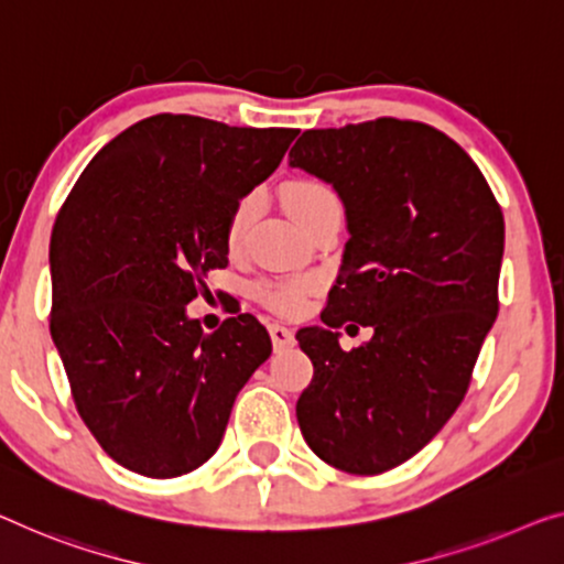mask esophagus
<instances>
[{
	"label": "esophagus",
	"mask_w": 564,
	"mask_h": 564,
	"mask_svg": "<svg viewBox=\"0 0 564 564\" xmlns=\"http://www.w3.org/2000/svg\"><path fill=\"white\" fill-rule=\"evenodd\" d=\"M268 332H271V339H273L275 349H285V347H291V344H293V332L289 329V326L271 324V326H268Z\"/></svg>",
	"instance_id": "34e87169"
}]
</instances>
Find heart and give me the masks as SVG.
Segmentation results:
<instances>
[{
	"label": "heart",
	"instance_id": "heart-1",
	"mask_svg": "<svg viewBox=\"0 0 564 564\" xmlns=\"http://www.w3.org/2000/svg\"><path fill=\"white\" fill-rule=\"evenodd\" d=\"M281 199L293 220H296L301 228H306V225L314 220L324 207H329L332 202H336V195L326 187L324 182L311 180V176H293V180H285L281 184ZM256 205H258L256 195H246L235 202L232 213L228 217V225H225V242H228V248L235 250L242 242V238H246L248 225L253 220ZM308 291H311L308 279H271V281H260L256 285V299L263 306L275 311V314L293 316L304 308Z\"/></svg>",
	"mask_w": 564,
	"mask_h": 564
}]
</instances>
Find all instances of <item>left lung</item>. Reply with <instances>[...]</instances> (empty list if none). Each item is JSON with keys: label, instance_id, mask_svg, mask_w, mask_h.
<instances>
[{"label": "left lung", "instance_id": "1", "mask_svg": "<svg viewBox=\"0 0 564 564\" xmlns=\"http://www.w3.org/2000/svg\"><path fill=\"white\" fill-rule=\"evenodd\" d=\"M289 159L332 184L349 230L326 329L296 334L314 365L296 417L318 458L375 476L413 458L464 400L499 314L503 215L474 159L420 121L311 129ZM347 321L373 339L344 352Z\"/></svg>", "mask_w": 564, "mask_h": 564}]
</instances>
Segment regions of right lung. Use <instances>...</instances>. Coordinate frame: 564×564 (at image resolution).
<instances>
[{"mask_svg":"<svg viewBox=\"0 0 564 564\" xmlns=\"http://www.w3.org/2000/svg\"><path fill=\"white\" fill-rule=\"evenodd\" d=\"M296 133L149 116L90 159L57 213L50 334L83 423L133 474L205 464L271 357L256 316L205 334L184 306L228 265L235 202L275 172Z\"/></svg>","mask_w":564,"mask_h":564,"instance_id":"right-lung-1","label":"right lung"}]
</instances>
